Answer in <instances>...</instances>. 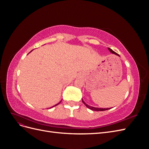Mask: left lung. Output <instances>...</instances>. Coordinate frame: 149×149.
I'll return each mask as SVG.
<instances>
[{
  "label": "left lung",
  "mask_w": 149,
  "mask_h": 149,
  "mask_svg": "<svg viewBox=\"0 0 149 149\" xmlns=\"http://www.w3.org/2000/svg\"><path fill=\"white\" fill-rule=\"evenodd\" d=\"M108 49H109V50L112 53H114L115 54V55H118L119 56L118 53H116L115 52H114L112 49H111V48H108ZM82 102H83L84 104L88 108H89V109H90L91 110H93V111H106V110H108V109H110L111 108H98V107H93V106H89L87 104H86L85 102L82 100Z\"/></svg>",
  "instance_id": "obj_1"
}]
</instances>
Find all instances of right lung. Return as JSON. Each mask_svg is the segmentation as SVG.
Segmentation results:
<instances>
[{"mask_svg": "<svg viewBox=\"0 0 149 149\" xmlns=\"http://www.w3.org/2000/svg\"><path fill=\"white\" fill-rule=\"evenodd\" d=\"M31 51H32V50H31ZM61 101H60V102H59V103H58V104H56V105H55V106H53V107H54V106H57V105H58V104H60V102H61ZM52 107H50V108H52Z\"/></svg>", "mask_w": 149, "mask_h": 149, "instance_id": "add662e5", "label": "right lung"}]
</instances>
